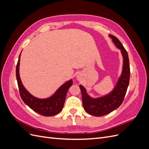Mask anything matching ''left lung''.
<instances>
[{"label": "left lung", "mask_w": 149, "mask_h": 149, "mask_svg": "<svg viewBox=\"0 0 149 149\" xmlns=\"http://www.w3.org/2000/svg\"><path fill=\"white\" fill-rule=\"evenodd\" d=\"M109 36L116 47L120 49L123 57V71L114 88L107 95L93 98L87 93L84 86L79 85L84 110L88 114L97 117L109 114L121 105L127 92L130 79V66L127 52L118 38L112 35Z\"/></svg>", "instance_id": "1"}]
</instances>
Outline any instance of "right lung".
Returning a JSON list of instances; mask_svg holds the SVG:
<instances>
[{
  "instance_id": "add662e5",
  "label": "right lung",
  "mask_w": 149,
  "mask_h": 149,
  "mask_svg": "<svg viewBox=\"0 0 149 149\" xmlns=\"http://www.w3.org/2000/svg\"><path fill=\"white\" fill-rule=\"evenodd\" d=\"M20 55L16 67V77L21 98L31 109L43 116H55L60 112L64 106L68 90L73 84L70 79L62 84L52 96L45 99H40L33 96L22 84L19 74Z\"/></svg>"
}]
</instances>
